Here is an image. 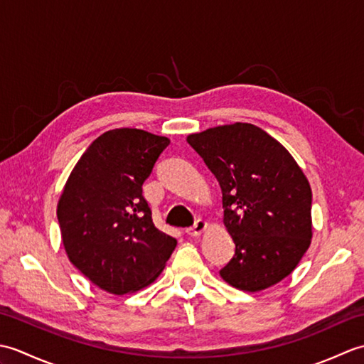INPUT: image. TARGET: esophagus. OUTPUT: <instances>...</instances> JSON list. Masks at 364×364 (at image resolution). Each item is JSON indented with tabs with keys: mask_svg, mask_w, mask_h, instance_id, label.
Returning <instances> with one entry per match:
<instances>
[{
	"mask_svg": "<svg viewBox=\"0 0 364 364\" xmlns=\"http://www.w3.org/2000/svg\"><path fill=\"white\" fill-rule=\"evenodd\" d=\"M206 227H208V223H206L205 220H202V219H198V220L196 222V225H194V227H191V228H188V230H186V233H188V236L196 237V236H200V235H202L203 231L206 230Z\"/></svg>",
	"mask_w": 364,
	"mask_h": 364,
	"instance_id": "34e87169",
	"label": "esophagus"
}]
</instances>
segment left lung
Listing matches in <instances>:
<instances>
[{"mask_svg": "<svg viewBox=\"0 0 364 364\" xmlns=\"http://www.w3.org/2000/svg\"><path fill=\"white\" fill-rule=\"evenodd\" d=\"M189 145L218 178L223 225L236 245L220 269L228 284L258 292L297 267L313 237L311 188L284 146L252 123L189 134Z\"/></svg>", "mask_w": 364, "mask_h": 364, "instance_id": "obj_1", "label": "left lung"}]
</instances>
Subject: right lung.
<instances>
[{"label": "right lung", "instance_id": "1", "mask_svg": "<svg viewBox=\"0 0 364 364\" xmlns=\"http://www.w3.org/2000/svg\"><path fill=\"white\" fill-rule=\"evenodd\" d=\"M170 141L136 128L106 131L76 162L58 203L72 264L115 296L151 284L176 239L151 220L142 184Z\"/></svg>", "mask_w": 364, "mask_h": 364}]
</instances>
